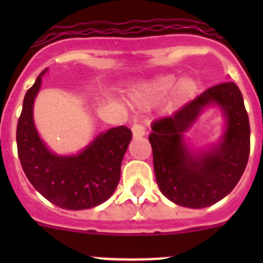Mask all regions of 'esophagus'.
<instances>
[{
  "label": "esophagus",
  "mask_w": 263,
  "mask_h": 263,
  "mask_svg": "<svg viewBox=\"0 0 263 263\" xmlns=\"http://www.w3.org/2000/svg\"><path fill=\"white\" fill-rule=\"evenodd\" d=\"M132 132H133V136L136 137V138H138V137L146 136L147 129H146L145 125L142 124H134L133 126H132Z\"/></svg>",
  "instance_id": "obj_1"
}]
</instances>
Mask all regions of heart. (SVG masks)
Here are the masks:
<instances>
[{
  "label": "heart",
  "instance_id": "heart-1",
  "mask_svg": "<svg viewBox=\"0 0 263 263\" xmlns=\"http://www.w3.org/2000/svg\"><path fill=\"white\" fill-rule=\"evenodd\" d=\"M178 79L174 75H164L159 76V78L154 79L150 81L145 88H143L142 93L143 97L150 101H158L166 97L167 95L173 90V87L177 85L176 89L174 90L173 101L174 104H184L194 97L195 92H196V83L191 79H183L182 81H179L176 84Z\"/></svg>",
  "mask_w": 263,
  "mask_h": 263
}]
</instances>
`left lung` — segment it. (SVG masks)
I'll list each match as a JSON object with an SVG mask.
<instances>
[{"instance_id": "obj_1", "label": "left lung", "mask_w": 263, "mask_h": 263, "mask_svg": "<svg viewBox=\"0 0 263 263\" xmlns=\"http://www.w3.org/2000/svg\"><path fill=\"white\" fill-rule=\"evenodd\" d=\"M211 103L223 108L227 130L222 145L210 153L194 155L182 133ZM155 179L160 192L178 205L205 208L231 194L242 176L250 153V125L241 90L228 81L204 90L174 115L152 124Z\"/></svg>"}]
</instances>
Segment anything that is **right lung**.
Listing matches in <instances>:
<instances>
[{"mask_svg": "<svg viewBox=\"0 0 263 263\" xmlns=\"http://www.w3.org/2000/svg\"><path fill=\"white\" fill-rule=\"evenodd\" d=\"M45 71L25 95L18 118L21 166L30 183L48 201L63 210H89L108 200L117 188L132 130L124 125L109 129L75 157L52 154L39 138L32 120V104Z\"/></svg>", "mask_w": 263, "mask_h": 263, "instance_id": "add662e5", "label": "right lung"}]
</instances>
